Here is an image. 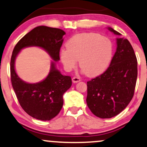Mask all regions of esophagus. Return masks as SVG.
I'll return each mask as SVG.
<instances>
[{
	"label": "esophagus",
	"mask_w": 147,
	"mask_h": 147,
	"mask_svg": "<svg viewBox=\"0 0 147 147\" xmlns=\"http://www.w3.org/2000/svg\"><path fill=\"white\" fill-rule=\"evenodd\" d=\"M72 81L73 83H77V82H79V81H81V79H80V77H72Z\"/></svg>",
	"instance_id": "esophagus-1"
}]
</instances>
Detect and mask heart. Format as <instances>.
Returning <instances> with one entry per match:
<instances>
[{
	"mask_svg": "<svg viewBox=\"0 0 147 147\" xmlns=\"http://www.w3.org/2000/svg\"><path fill=\"white\" fill-rule=\"evenodd\" d=\"M61 51L60 58L66 71L77 66L86 75L95 77L108 68L113 55V44L108 38L96 33H81L74 35Z\"/></svg>",
	"mask_w": 147,
	"mask_h": 147,
	"instance_id": "b5f03b06",
	"label": "heart"
}]
</instances>
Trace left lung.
Listing matches in <instances>:
<instances>
[{"mask_svg":"<svg viewBox=\"0 0 147 147\" xmlns=\"http://www.w3.org/2000/svg\"><path fill=\"white\" fill-rule=\"evenodd\" d=\"M114 34L121 33L108 28ZM138 76V61L128 40L117 39V49L103 73L87 82V105L95 116L110 118L120 114L133 98Z\"/></svg>","mask_w":147,"mask_h":147,"instance_id":"8db88e82","label":"left lung"}]
</instances>
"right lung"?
<instances>
[{"instance_id": "1", "label": "right lung", "mask_w": 147, "mask_h": 147, "mask_svg": "<svg viewBox=\"0 0 147 147\" xmlns=\"http://www.w3.org/2000/svg\"><path fill=\"white\" fill-rule=\"evenodd\" d=\"M65 33L57 28L37 26L19 40L12 53L10 72L13 90L24 112L36 119L50 121L59 114L63 103V94L72 86L71 77L61 75L52 62L51 71L45 80L28 84L21 80L15 71L16 57L23 48L35 46L45 49L55 61H58Z\"/></svg>"}]
</instances>
